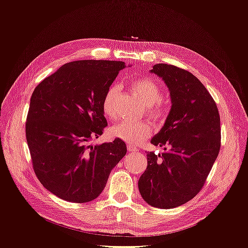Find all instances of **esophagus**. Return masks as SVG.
Listing matches in <instances>:
<instances>
[{
  "mask_svg": "<svg viewBox=\"0 0 248 248\" xmlns=\"http://www.w3.org/2000/svg\"><path fill=\"white\" fill-rule=\"evenodd\" d=\"M128 150L130 152H137L138 151V149H137V147L136 146H132V145H128Z\"/></svg>",
  "mask_w": 248,
  "mask_h": 248,
  "instance_id": "esophagus-1",
  "label": "esophagus"
}]
</instances>
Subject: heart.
Wrapping results in <instances>:
<instances>
[{
	"mask_svg": "<svg viewBox=\"0 0 248 248\" xmlns=\"http://www.w3.org/2000/svg\"><path fill=\"white\" fill-rule=\"evenodd\" d=\"M130 89L136 93L140 100L147 108V112L154 118L163 116V108L160 106L162 99V90L160 86L151 78H136L130 81ZM119 87L110 86L104 93L101 101L103 115L112 120L117 117L116 100L119 95ZM109 136L114 139H120L131 145H138L145 140L152 132V127L147 122H127L122 121L111 126Z\"/></svg>",
	"mask_w": 248,
	"mask_h": 248,
	"instance_id": "heart-1",
	"label": "heart"
}]
</instances>
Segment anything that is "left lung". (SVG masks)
Masks as SVG:
<instances>
[{"label":"left lung","mask_w":248,"mask_h":248,"mask_svg":"<svg viewBox=\"0 0 248 248\" xmlns=\"http://www.w3.org/2000/svg\"><path fill=\"white\" fill-rule=\"evenodd\" d=\"M150 72L169 88L171 107L151 139L164 151L148 152L139 189L149 205L171 209L193 199L204 186L219 153L220 117L212 96L190 72L168 64H156Z\"/></svg>","instance_id":"1"}]
</instances>
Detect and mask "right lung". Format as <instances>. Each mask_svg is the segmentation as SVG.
<instances>
[{"mask_svg":"<svg viewBox=\"0 0 248 248\" xmlns=\"http://www.w3.org/2000/svg\"><path fill=\"white\" fill-rule=\"evenodd\" d=\"M125 67L121 61H74L35 88L26 123L27 141L36 176L58 198L73 202L98 198L110 170L126 155L120 139L89 145L108 126L102 97Z\"/></svg>","mask_w":248,"mask_h":248,"instance_id":"right-lung-1","label":"right lung"}]
</instances>
